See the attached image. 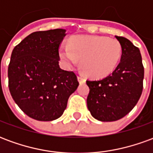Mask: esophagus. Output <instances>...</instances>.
I'll use <instances>...</instances> for the list:
<instances>
[{"label": "esophagus", "instance_id": "34e87169", "mask_svg": "<svg viewBox=\"0 0 153 153\" xmlns=\"http://www.w3.org/2000/svg\"><path fill=\"white\" fill-rule=\"evenodd\" d=\"M78 80H79V83H84L85 82H86L85 78L82 76V75H79V76H78Z\"/></svg>", "mask_w": 153, "mask_h": 153}]
</instances>
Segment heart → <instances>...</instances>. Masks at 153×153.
Wrapping results in <instances>:
<instances>
[{
    "label": "heart",
    "instance_id": "obj_1",
    "mask_svg": "<svg viewBox=\"0 0 153 153\" xmlns=\"http://www.w3.org/2000/svg\"><path fill=\"white\" fill-rule=\"evenodd\" d=\"M121 45L117 39L96 35H76L69 45L61 44L59 55L67 68L79 60L84 72L93 78H102L112 73L121 57Z\"/></svg>",
    "mask_w": 153,
    "mask_h": 153
}]
</instances>
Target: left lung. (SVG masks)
Listing matches in <instances>:
<instances>
[{
    "instance_id": "left-lung-1",
    "label": "left lung",
    "mask_w": 153,
    "mask_h": 153,
    "mask_svg": "<svg viewBox=\"0 0 153 153\" xmlns=\"http://www.w3.org/2000/svg\"><path fill=\"white\" fill-rule=\"evenodd\" d=\"M121 45L120 61L112 74L87 80V105L93 117L104 122L118 120L132 111L143 92L144 69L140 51L127 38L115 36Z\"/></svg>"
}]
</instances>
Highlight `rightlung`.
I'll return each instance as SVG.
<instances>
[{
  "mask_svg": "<svg viewBox=\"0 0 153 153\" xmlns=\"http://www.w3.org/2000/svg\"><path fill=\"white\" fill-rule=\"evenodd\" d=\"M65 29L34 32L12 51L9 89L19 107L39 121L60 118L77 89L75 74L60 69L59 46Z\"/></svg>",
  "mask_w": 153,
  "mask_h": 153,
  "instance_id": "obj_1",
  "label": "right lung"
}]
</instances>
